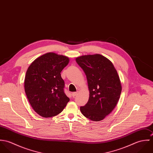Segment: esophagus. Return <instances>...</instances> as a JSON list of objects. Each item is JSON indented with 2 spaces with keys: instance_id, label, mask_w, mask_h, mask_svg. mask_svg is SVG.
Instances as JSON below:
<instances>
[{
  "instance_id": "obj_1",
  "label": "esophagus",
  "mask_w": 153,
  "mask_h": 153,
  "mask_svg": "<svg viewBox=\"0 0 153 153\" xmlns=\"http://www.w3.org/2000/svg\"><path fill=\"white\" fill-rule=\"evenodd\" d=\"M77 94H78V92H74L72 93V95L73 97H75V96H76Z\"/></svg>"
}]
</instances>
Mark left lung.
I'll list each match as a JSON object with an SVG mask.
<instances>
[{
    "label": "left lung",
    "mask_w": 153,
    "mask_h": 153,
    "mask_svg": "<svg viewBox=\"0 0 153 153\" xmlns=\"http://www.w3.org/2000/svg\"><path fill=\"white\" fill-rule=\"evenodd\" d=\"M76 62L86 75L89 91L88 101L80 110L92 121L102 120L115 107L121 95L118 73L109 59L100 54L82 56Z\"/></svg>",
    "instance_id": "left-lung-1"
}]
</instances>
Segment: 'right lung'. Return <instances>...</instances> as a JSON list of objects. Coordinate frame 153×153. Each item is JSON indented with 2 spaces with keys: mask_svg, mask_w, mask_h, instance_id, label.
<instances>
[{
  "mask_svg": "<svg viewBox=\"0 0 153 153\" xmlns=\"http://www.w3.org/2000/svg\"><path fill=\"white\" fill-rule=\"evenodd\" d=\"M69 61L65 56L47 53L36 59L26 71L25 93L33 109L43 117L61 113L69 101L61 75Z\"/></svg>",
  "mask_w": 153,
  "mask_h": 153,
  "instance_id": "1",
  "label": "right lung"
}]
</instances>
